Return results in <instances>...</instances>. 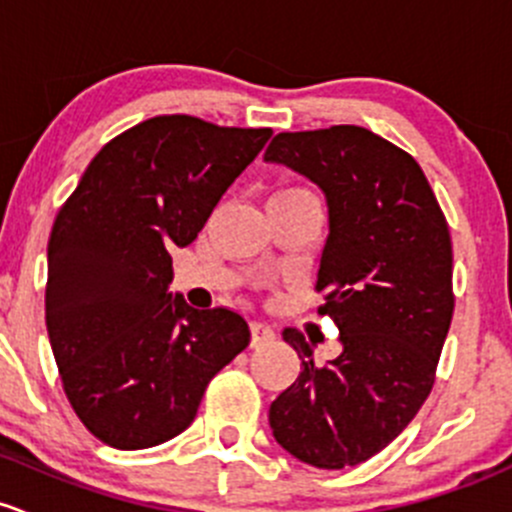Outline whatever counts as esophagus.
<instances>
[{
	"instance_id": "obj_1",
	"label": "esophagus",
	"mask_w": 512,
	"mask_h": 512,
	"mask_svg": "<svg viewBox=\"0 0 512 512\" xmlns=\"http://www.w3.org/2000/svg\"><path fill=\"white\" fill-rule=\"evenodd\" d=\"M276 340V330L268 323H251V347H261Z\"/></svg>"
}]
</instances>
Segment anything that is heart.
Instances as JSON below:
<instances>
[{
  "instance_id": "b5f03b06",
  "label": "heart",
  "mask_w": 512,
  "mask_h": 512,
  "mask_svg": "<svg viewBox=\"0 0 512 512\" xmlns=\"http://www.w3.org/2000/svg\"><path fill=\"white\" fill-rule=\"evenodd\" d=\"M293 192H303V189H286V192H281V194H293Z\"/></svg>"
}]
</instances>
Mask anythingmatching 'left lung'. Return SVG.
<instances>
[{"mask_svg": "<svg viewBox=\"0 0 512 512\" xmlns=\"http://www.w3.org/2000/svg\"><path fill=\"white\" fill-rule=\"evenodd\" d=\"M263 160L325 194L328 239L315 288L342 345L318 365L315 342L283 330L300 374L273 399L268 424L308 466H357L402 434L434 387L453 315L449 226L414 157L367 128L281 133Z\"/></svg>", "mask_w": 512, "mask_h": 512, "instance_id": "obj_1", "label": "left lung"}]
</instances>
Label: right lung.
<instances>
[{
	"mask_svg": "<svg viewBox=\"0 0 512 512\" xmlns=\"http://www.w3.org/2000/svg\"><path fill=\"white\" fill-rule=\"evenodd\" d=\"M271 128L160 115L91 160L49 239L46 330L73 412L135 451L197 416L204 389L251 333L239 313L172 295V251L197 239Z\"/></svg>",
	"mask_w": 512,
	"mask_h": 512,
	"instance_id": "obj_1",
	"label": "right lung"
}]
</instances>
